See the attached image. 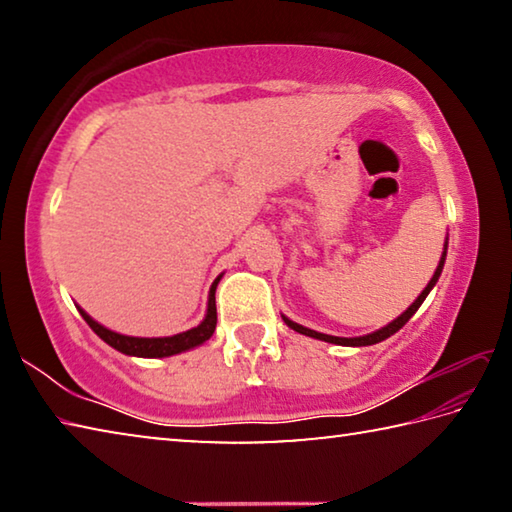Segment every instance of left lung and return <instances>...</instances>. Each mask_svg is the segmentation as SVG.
<instances>
[{
  "label": "left lung",
  "mask_w": 512,
  "mask_h": 512,
  "mask_svg": "<svg viewBox=\"0 0 512 512\" xmlns=\"http://www.w3.org/2000/svg\"><path fill=\"white\" fill-rule=\"evenodd\" d=\"M445 257H447V241H445V250H443V257H440V262H438L436 273H433V277L429 280L427 287H424V291L420 293V296L415 298L413 305H411L409 309H406L402 316H397V318L393 320V323H388L386 327H381V329H377V332H372V334H366V336H354V339H343V336H329V334H320V332H316V329L302 327V325H298V323H293V320H289L287 316H282V320H284V323H287L291 329H296V332L305 334V336H311V339H318V341H327V343H336V345H350V348H361V345H375V343H381V341H386L388 336H393L395 332H400V329H402L406 323H409V318L415 314V311H418V307L422 305L424 298L429 296V291H431L433 287H436L438 277H440V273H443Z\"/></svg>",
  "instance_id": "1"
}]
</instances>
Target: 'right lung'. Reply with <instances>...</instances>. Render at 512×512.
Here are the masks:
<instances>
[{
  "mask_svg": "<svg viewBox=\"0 0 512 512\" xmlns=\"http://www.w3.org/2000/svg\"><path fill=\"white\" fill-rule=\"evenodd\" d=\"M221 275L212 282L210 289V298H207V314L203 318L201 325H196L187 332L173 334V336H160V339H142V336H126V334H117L112 329L99 325L97 320H92L85 311L79 307L81 316L85 318V323L92 327V332L99 336V339L106 341L110 348L119 350L121 354H128V357H146V359H160V357H171V354H180L185 350H192L196 345L205 343L216 329V284H219Z\"/></svg>",
  "mask_w": 512,
  "mask_h": 512,
  "instance_id": "1",
  "label": "right lung"
}]
</instances>
